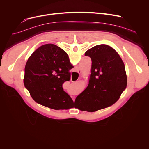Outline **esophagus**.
Wrapping results in <instances>:
<instances>
[{
  "label": "esophagus",
  "mask_w": 149,
  "mask_h": 149,
  "mask_svg": "<svg viewBox=\"0 0 149 149\" xmlns=\"http://www.w3.org/2000/svg\"><path fill=\"white\" fill-rule=\"evenodd\" d=\"M77 72H78V73H79V74H80L82 73V70H81L80 69L78 68V69H77Z\"/></svg>",
  "instance_id": "obj_1"
}]
</instances>
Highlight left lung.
Returning <instances> with one entry per match:
<instances>
[{"label":"left lung","mask_w":149,"mask_h":149,"mask_svg":"<svg viewBox=\"0 0 149 149\" xmlns=\"http://www.w3.org/2000/svg\"><path fill=\"white\" fill-rule=\"evenodd\" d=\"M92 65L89 84L75 98L81 111L95 112L113 105L127 87V79L124 62L112 47L102 44L85 52Z\"/></svg>","instance_id":"8db88e82"}]
</instances>
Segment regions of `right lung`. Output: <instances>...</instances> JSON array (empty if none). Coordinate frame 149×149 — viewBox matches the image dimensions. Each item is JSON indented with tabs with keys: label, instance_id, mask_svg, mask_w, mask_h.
Returning a JSON list of instances; mask_svg holds the SVG:
<instances>
[{
	"label": "right lung",
	"instance_id": "right-lung-1",
	"mask_svg": "<svg viewBox=\"0 0 149 149\" xmlns=\"http://www.w3.org/2000/svg\"><path fill=\"white\" fill-rule=\"evenodd\" d=\"M71 65L67 53L58 46L45 44L29 57L23 83L37 103L55 110L68 109L74 103L62 84L70 80Z\"/></svg>",
	"mask_w": 149,
	"mask_h": 149
}]
</instances>
